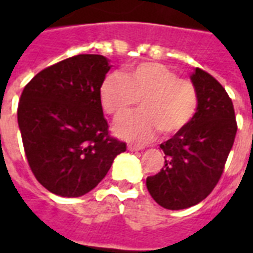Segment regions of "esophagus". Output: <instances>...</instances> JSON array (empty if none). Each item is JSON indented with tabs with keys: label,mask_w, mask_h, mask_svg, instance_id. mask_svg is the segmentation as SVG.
I'll list each match as a JSON object with an SVG mask.
<instances>
[{
	"label": "esophagus",
	"mask_w": 253,
	"mask_h": 253,
	"mask_svg": "<svg viewBox=\"0 0 253 253\" xmlns=\"http://www.w3.org/2000/svg\"><path fill=\"white\" fill-rule=\"evenodd\" d=\"M127 148L134 152V151L143 150V146H135V144H128V146H127Z\"/></svg>",
	"instance_id": "34e87169"
}]
</instances>
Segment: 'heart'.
<instances>
[{
  "label": "heart",
  "instance_id": "heart-1",
  "mask_svg": "<svg viewBox=\"0 0 253 253\" xmlns=\"http://www.w3.org/2000/svg\"><path fill=\"white\" fill-rule=\"evenodd\" d=\"M143 111L123 119L115 132L125 139L146 142L160 131L174 134L188 126L198 109V90L190 79L177 77L166 65L144 61L122 73L107 75L99 86L103 111L114 119L126 117L138 105Z\"/></svg>",
  "mask_w": 253,
  "mask_h": 253
}]
</instances>
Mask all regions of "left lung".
Here are the masks:
<instances>
[{
    "label": "left lung",
    "mask_w": 253,
    "mask_h": 253,
    "mask_svg": "<svg viewBox=\"0 0 253 253\" xmlns=\"http://www.w3.org/2000/svg\"><path fill=\"white\" fill-rule=\"evenodd\" d=\"M192 81L198 90L196 115L182 130L160 144L164 167L147 177V189L169 210L200 204L215 188L235 140V110L224 87L201 68Z\"/></svg>",
    "instance_id": "obj_1"
}]
</instances>
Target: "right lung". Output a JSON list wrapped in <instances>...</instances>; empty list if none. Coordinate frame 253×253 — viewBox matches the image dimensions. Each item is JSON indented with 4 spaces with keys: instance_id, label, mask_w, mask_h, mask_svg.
<instances>
[{
    "instance_id": "add662e5",
    "label": "right lung",
    "mask_w": 253,
    "mask_h": 253,
    "mask_svg": "<svg viewBox=\"0 0 253 253\" xmlns=\"http://www.w3.org/2000/svg\"><path fill=\"white\" fill-rule=\"evenodd\" d=\"M110 65L102 55L68 57L35 75L18 103L30 169L47 190L61 197L90 192L126 143L109 134L99 86Z\"/></svg>"
}]
</instances>
